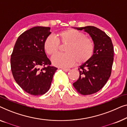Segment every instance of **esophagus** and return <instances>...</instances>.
I'll list each match as a JSON object with an SVG mask.
<instances>
[{
	"label": "esophagus",
	"instance_id": "34e87169",
	"mask_svg": "<svg viewBox=\"0 0 127 127\" xmlns=\"http://www.w3.org/2000/svg\"><path fill=\"white\" fill-rule=\"evenodd\" d=\"M62 69L64 71H65V72H68V71H69L70 70V69H67V68H62Z\"/></svg>",
	"mask_w": 127,
	"mask_h": 127
}]
</instances>
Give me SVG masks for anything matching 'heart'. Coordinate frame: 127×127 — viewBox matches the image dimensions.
<instances>
[{
  "mask_svg": "<svg viewBox=\"0 0 127 127\" xmlns=\"http://www.w3.org/2000/svg\"><path fill=\"white\" fill-rule=\"evenodd\" d=\"M60 43L67 44L64 51L65 53L58 54L52 59L53 65L59 67H68L78 61L83 64L92 58L95 45L92 38L85 35L83 33L75 29H67L60 32L57 39L49 35L44 42V49L48 55L54 56L58 52Z\"/></svg>",
  "mask_w": 127,
  "mask_h": 127,
  "instance_id": "heart-1",
  "label": "heart"
}]
</instances>
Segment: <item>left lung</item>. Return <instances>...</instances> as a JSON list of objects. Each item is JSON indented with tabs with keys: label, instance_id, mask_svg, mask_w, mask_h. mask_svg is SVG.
I'll return each mask as SVG.
<instances>
[{
	"label": "left lung",
	"instance_id": "1",
	"mask_svg": "<svg viewBox=\"0 0 127 127\" xmlns=\"http://www.w3.org/2000/svg\"><path fill=\"white\" fill-rule=\"evenodd\" d=\"M75 29L84 30L89 33L95 45L92 58L79 66V78L73 83L79 93L90 95L101 90L110 76L113 62V45L110 37L98 28L88 26Z\"/></svg>",
	"mask_w": 127,
	"mask_h": 127
}]
</instances>
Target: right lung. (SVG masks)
<instances>
[{
	"label": "right lung",
	"instance_id": "obj_1",
	"mask_svg": "<svg viewBox=\"0 0 127 127\" xmlns=\"http://www.w3.org/2000/svg\"><path fill=\"white\" fill-rule=\"evenodd\" d=\"M51 28L35 26L19 35L11 56L12 75L19 86L28 93L41 95L49 90L53 75L58 69L44 49V40Z\"/></svg>",
	"mask_w": 127,
	"mask_h": 127
}]
</instances>
